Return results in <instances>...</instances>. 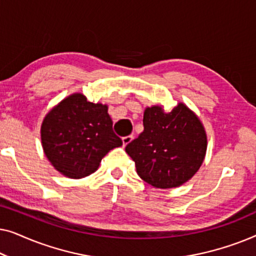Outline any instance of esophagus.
Here are the masks:
<instances>
[{
    "instance_id": "esophagus-1",
    "label": "esophagus",
    "mask_w": 256,
    "mask_h": 256,
    "mask_svg": "<svg viewBox=\"0 0 256 256\" xmlns=\"http://www.w3.org/2000/svg\"><path fill=\"white\" fill-rule=\"evenodd\" d=\"M132 140V136H126V138H122V143H124V146H126L128 144V143H130Z\"/></svg>"
}]
</instances>
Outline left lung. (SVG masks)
Instances as JSON below:
<instances>
[{
    "label": "left lung",
    "instance_id": "obj_1",
    "mask_svg": "<svg viewBox=\"0 0 256 256\" xmlns=\"http://www.w3.org/2000/svg\"><path fill=\"white\" fill-rule=\"evenodd\" d=\"M143 126L144 130L126 146L138 176L157 188H177L191 180L208 149L205 128L194 112L183 102L170 112L157 104L146 107Z\"/></svg>",
    "mask_w": 256,
    "mask_h": 256
}]
</instances>
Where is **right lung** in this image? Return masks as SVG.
<instances>
[{
  "label": "right lung",
  "mask_w": 256,
  "mask_h": 256,
  "mask_svg": "<svg viewBox=\"0 0 256 256\" xmlns=\"http://www.w3.org/2000/svg\"><path fill=\"white\" fill-rule=\"evenodd\" d=\"M40 140L54 169L73 180L96 172L102 157L122 146L107 104L90 102L82 93L65 98L45 115Z\"/></svg>",
  "instance_id": "obj_1"
}]
</instances>
